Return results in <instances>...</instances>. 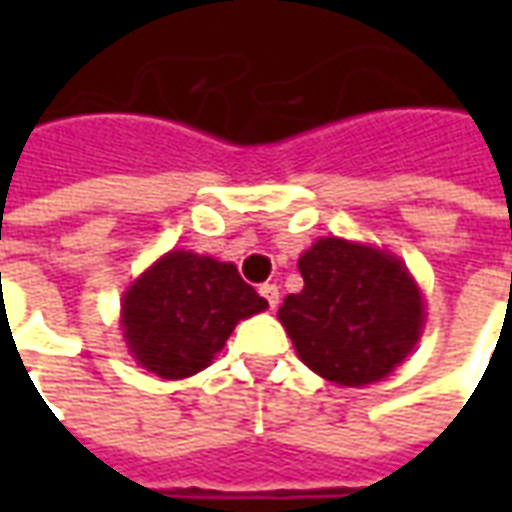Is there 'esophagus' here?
Masks as SVG:
<instances>
[{
    "mask_svg": "<svg viewBox=\"0 0 512 512\" xmlns=\"http://www.w3.org/2000/svg\"><path fill=\"white\" fill-rule=\"evenodd\" d=\"M260 296L268 301V307L274 310L279 304V288L277 285H271V282H266V285H260Z\"/></svg>",
    "mask_w": 512,
    "mask_h": 512,
    "instance_id": "34e87169",
    "label": "esophagus"
}]
</instances>
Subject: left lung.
<instances>
[{"mask_svg": "<svg viewBox=\"0 0 512 512\" xmlns=\"http://www.w3.org/2000/svg\"><path fill=\"white\" fill-rule=\"evenodd\" d=\"M301 293L279 307L301 362L343 386L389 376L414 348L425 321L406 266L381 249L321 238L299 260Z\"/></svg>", "mask_w": 512, "mask_h": 512, "instance_id": "8db88e82", "label": "left lung"}]
</instances>
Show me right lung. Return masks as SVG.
<instances>
[{
  "mask_svg": "<svg viewBox=\"0 0 512 512\" xmlns=\"http://www.w3.org/2000/svg\"><path fill=\"white\" fill-rule=\"evenodd\" d=\"M268 307L233 263L169 252L123 299V329L136 362L161 378L211 365L235 323Z\"/></svg>",
  "mask_w": 512,
  "mask_h": 512,
  "instance_id": "right-lung-1",
  "label": "right lung"
}]
</instances>
